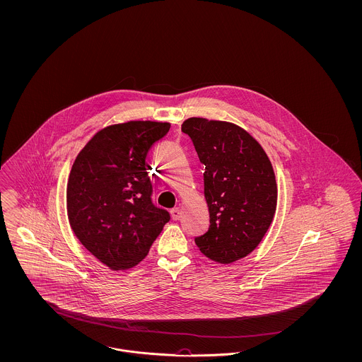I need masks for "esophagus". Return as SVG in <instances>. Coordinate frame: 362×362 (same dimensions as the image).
Segmentation results:
<instances>
[{
    "mask_svg": "<svg viewBox=\"0 0 362 362\" xmlns=\"http://www.w3.org/2000/svg\"><path fill=\"white\" fill-rule=\"evenodd\" d=\"M170 214H171V218L174 220H179L180 219V209H173L171 211H170Z\"/></svg>",
    "mask_w": 362,
    "mask_h": 362,
    "instance_id": "obj_1",
    "label": "esophagus"
}]
</instances>
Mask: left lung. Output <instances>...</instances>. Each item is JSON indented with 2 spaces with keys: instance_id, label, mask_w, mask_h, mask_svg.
I'll list each match as a JSON object with an SVG mask.
<instances>
[{
  "instance_id": "left-lung-1",
  "label": "left lung",
  "mask_w": 362,
  "mask_h": 362,
  "mask_svg": "<svg viewBox=\"0 0 362 362\" xmlns=\"http://www.w3.org/2000/svg\"><path fill=\"white\" fill-rule=\"evenodd\" d=\"M182 132L206 167L209 228L195 243L211 260L233 263L252 252L272 223L277 203L274 168L262 146L233 123L189 118Z\"/></svg>"
}]
</instances>
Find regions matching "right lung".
Instances as JSON below:
<instances>
[{
  "mask_svg": "<svg viewBox=\"0 0 362 362\" xmlns=\"http://www.w3.org/2000/svg\"><path fill=\"white\" fill-rule=\"evenodd\" d=\"M170 123L132 121L97 132L69 176L67 215L79 241L99 262L127 269L142 262L170 214L153 203L146 156Z\"/></svg>",
  "mask_w": 362,
  "mask_h": 362,
  "instance_id": "add662e5",
  "label": "right lung"
}]
</instances>
